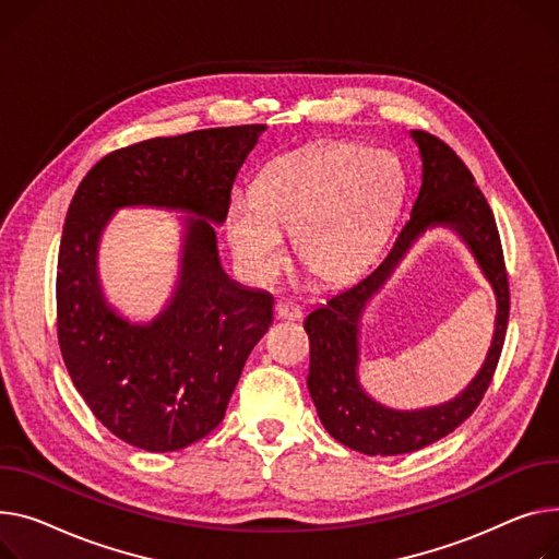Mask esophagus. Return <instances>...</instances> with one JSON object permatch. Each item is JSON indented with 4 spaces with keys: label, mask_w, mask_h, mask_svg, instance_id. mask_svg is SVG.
<instances>
[{
    "label": "esophagus",
    "mask_w": 559,
    "mask_h": 559,
    "mask_svg": "<svg viewBox=\"0 0 559 559\" xmlns=\"http://www.w3.org/2000/svg\"><path fill=\"white\" fill-rule=\"evenodd\" d=\"M274 314L276 319H283V321H299L304 317L301 308H296L294 304H276Z\"/></svg>",
    "instance_id": "34e87169"
}]
</instances>
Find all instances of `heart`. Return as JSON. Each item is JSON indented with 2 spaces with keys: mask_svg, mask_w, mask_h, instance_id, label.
<instances>
[{
  "mask_svg": "<svg viewBox=\"0 0 559 559\" xmlns=\"http://www.w3.org/2000/svg\"><path fill=\"white\" fill-rule=\"evenodd\" d=\"M404 195V173L386 151L355 141H325L272 159L249 200L229 206L227 238L251 278L285 263L281 236L319 283L353 278L389 229Z\"/></svg>",
  "mask_w": 559,
  "mask_h": 559,
  "instance_id": "heart-1",
  "label": "heart"
}]
</instances>
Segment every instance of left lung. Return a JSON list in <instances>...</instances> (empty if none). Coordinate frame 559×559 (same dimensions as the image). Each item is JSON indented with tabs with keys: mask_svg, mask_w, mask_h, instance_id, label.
Instances as JSON below:
<instances>
[{
	"mask_svg": "<svg viewBox=\"0 0 559 559\" xmlns=\"http://www.w3.org/2000/svg\"><path fill=\"white\" fill-rule=\"evenodd\" d=\"M423 159V183L412 213L402 222L376 267L312 310L306 319L310 340L308 389L325 431L346 448L368 456H395L427 448L463 425L486 395L497 370L510 314V287L492 209L472 173L438 136L412 130ZM429 226L454 228L473 249L498 296L496 337L477 378L454 401L395 413L370 399L358 384V319L365 301L388 277L396 260Z\"/></svg>",
	"mask_w": 559,
	"mask_h": 559,
	"instance_id": "obj_1",
	"label": "left lung"
}]
</instances>
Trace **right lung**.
Returning a JSON list of instances; mask_svg holds the SVG:
<instances>
[{"label": "right lung", "instance_id": "add662e5", "mask_svg": "<svg viewBox=\"0 0 559 559\" xmlns=\"http://www.w3.org/2000/svg\"><path fill=\"white\" fill-rule=\"evenodd\" d=\"M265 128H211L121 147L85 175L69 204L56 276L60 353L92 414L139 450L177 452L209 436L272 325V294L225 274L211 225L225 222L236 175ZM123 205L199 215L187 221L178 287L151 324L119 318L97 283L99 234Z\"/></svg>", "mask_w": 559, "mask_h": 559}]
</instances>
